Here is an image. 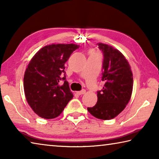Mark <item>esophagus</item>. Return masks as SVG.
<instances>
[{
  "mask_svg": "<svg viewBox=\"0 0 159 159\" xmlns=\"http://www.w3.org/2000/svg\"><path fill=\"white\" fill-rule=\"evenodd\" d=\"M85 90H82L80 91H78V92H76V94L79 95H83V94H85Z\"/></svg>",
  "mask_w": 159,
  "mask_h": 159,
  "instance_id": "obj_1",
  "label": "esophagus"
}]
</instances>
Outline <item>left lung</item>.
<instances>
[{"mask_svg": "<svg viewBox=\"0 0 159 159\" xmlns=\"http://www.w3.org/2000/svg\"><path fill=\"white\" fill-rule=\"evenodd\" d=\"M103 55L102 80L103 88L98 92V102L88 111L102 120H110L121 112L130 99L133 74L122 53L110 45L97 43Z\"/></svg>", "mask_w": 159, "mask_h": 159, "instance_id": "1", "label": "left lung"}]
</instances>
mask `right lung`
Instances as JSON below:
<instances>
[{
  "label": "right lung",
  "mask_w": 159,
  "mask_h": 159,
  "mask_svg": "<svg viewBox=\"0 0 159 159\" xmlns=\"http://www.w3.org/2000/svg\"><path fill=\"white\" fill-rule=\"evenodd\" d=\"M79 47L75 44L46 45L29 62L24 76V89L29 106L40 117H57L73 98L64 64Z\"/></svg>",
  "instance_id": "add662e5"
}]
</instances>
